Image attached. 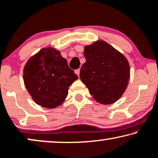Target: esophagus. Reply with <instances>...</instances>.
I'll list each match as a JSON object with an SVG mask.
<instances>
[{"label": "esophagus", "mask_w": 158, "mask_h": 158, "mask_svg": "<svg viewBox=\"0 0 158 158\" xmlns=\"http://www.w3.org/2000/svg\"><path fill=\"white\" fill-rule=\"evenodd\" d=\"M75 73L76 74H77L78 77H79V73H80V69H77V70H75Z\"/></svg>", "instance_id": "1"}]
</instances>
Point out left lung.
<instances>
[{"mask_svg": "<svg viewBox=\"0 0 158 158\" xmlns=\"http://www.w3.org/2000/svg\"><path fill=\"white\" fill-rule=\"evenodd\" d=\"M86 62L80 70V79L97 102L109 105L116 102L127 89L130 67L121 52L103 40L87 45Z\"/></svg>", "mask_w": 158, "mask_h": 158, "instance_id": "1", "label": "left lung"}]
</instances>
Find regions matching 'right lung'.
Here are the masks:
<instances>
[{
    "label": "right lung",
    "mask_w": 158,
    "mask_h": 158,
    "mask_svg": "<svg viewBox=\"0 0 158 158\" xmlns=\"http://www.w3.org/2000/svg\"><path fill=\"white\" fill-rule=\"evenodd\" d=\"M23 78L27 91L37 105L55 108L64 102L69 86L78 77L69 68L60 51L48 47L27 60Z\"/></svg>",
    "instance_id": "obj_1"
}]
</instances>
